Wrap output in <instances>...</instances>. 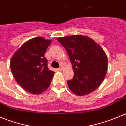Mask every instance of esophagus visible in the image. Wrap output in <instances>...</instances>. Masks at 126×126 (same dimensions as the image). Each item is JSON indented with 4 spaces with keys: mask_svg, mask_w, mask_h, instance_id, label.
<instances>
[{
    "mask_svg": "<svg viewBox=\"0 0 126 126\" xmlns=\"http://www.w3.org/2000/svg\"><path fill=\"white\" fill-rule=\"evenodd\" d=\"M63 70V66H60L59 68H58V70H59V71H62V70Z\"/></svg>",
    "mask_w": 126,
    "mask_h": 126,
    "instance_id": "obj_1",
    "label": "esophagus"
}]
</instances>
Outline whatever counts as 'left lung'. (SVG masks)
<instances>
[{
	"mask_svg": "<svg viewBox=\"0 0 126 126\" xmlns=\"http://www.w3.org/2000/svg\"><path fill=\"white\" fill-rule=\"evenodd\" d=\"M72 64L74 76L67 81L69 88L78 96L89 94L104 81L108 71V58L98 43L83 35L60 37Z\"/></svg>",
	"mask_w": 126,
	"mask_h": 126,
	"instance_id": "8db88e82",
	"label": "left lung"
}]
</instances>
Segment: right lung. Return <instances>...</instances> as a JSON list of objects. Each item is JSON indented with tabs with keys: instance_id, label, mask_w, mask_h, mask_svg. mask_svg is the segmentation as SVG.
Masks as SVG:
<instances>
[{
	"instance_id": "1",
	"label": "right lung",
	"mask_w": 126,
	"mask_h": 126,
	"mask_svg": "<svg viewBox=\"0 0 126 126\" xmlns=\"http://www.w3.org/2000/svg\"><path fill=\"white\" fill-rule=\"evenodd\" d=\"M51 40L41 36L25 42L12 56L10 66L17 83L33 94L44 92L50 85L54 71L48 69L44 57Z\"/></svg>"
}]
</instances>
